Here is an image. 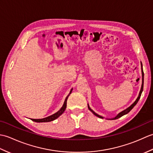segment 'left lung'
I'll use <instances>...</instances> for the list:
<instances>
[{"label": "left lung", "mask_w": 153, "mask_h": 153, "mask_svg": "<svg viewBox=\"0 0 153 153\" xmlns=\"http://www.w3.org/2000/svg\"><path fill=\"white\" fill-rule=\"evenodd\" d=\"M141 71H142V85H141V90H140V92H139V96H138V97L137 98V99H136L135 100V102L132 104L131 105H130V106H129L128 108H127L126 109H125L124 110H123V111H122L121 112H120L118 115H117L116 117H114V118H110V119H109V120H116V119H118V118H120V117H122V116H123V115H125V114H128V112H129L131 111V110L134 108V107L136 105V104L137 103V102L139 101V99H140V97H141V93H142V92H143V83H144V73H143V66H142V63H141ZM88 108L89 109V110H91V111L92 112H93V114H95L96 116H97V117H99V118H103V117L102 116H100V115H99V114H97V113H95V112L93 111V110L90 108L89 107V105H88Z\"/></svg>", "instance_id": "1"}]
</instances>
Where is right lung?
Returning <instances> with one entry per match:
<instances>
[{"label":"right lung","instance_id":"right-lung-1","mask_svg":"<svg viewBox=\"0 0 153 153\" xmlns=\"http://www.w3.org/2000/svg\"><path fill=\"white\" fill-rule=\"evenodd\" d=\"M72 89H71L70 92L69 93V95H68L66 99H65L64 100V105L62 106V107L58 110V111L56 113H54V114L51 115L50 116H48L47 117V118H42V119H31V120H33V121L35 122H51V121H53V120H56V118H58V117H59L60 115H62L63 114V112L65 111V110H66V105H67V99L68 98V97H69V95L71 94V91H72Z\"/></svg>","mask_w":153,"mask_h":153}]
</instances>
